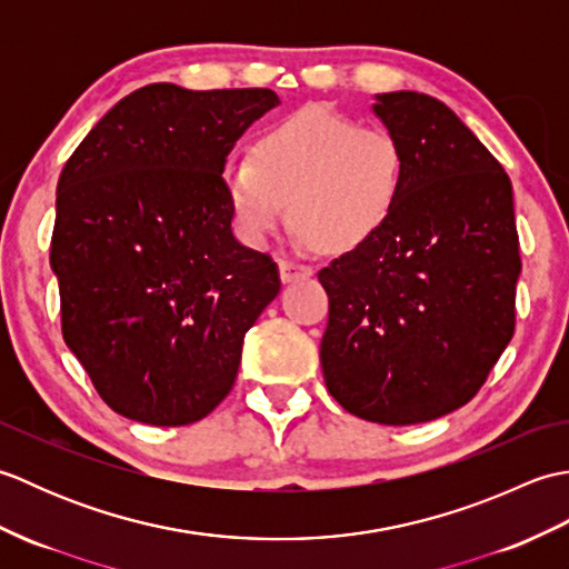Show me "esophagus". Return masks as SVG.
Returning a JSON list of instances; mask_svg holds the SVG:
<instances>
[{"label": "esophagus", "mask_w": 569, "mask_h": 569, "mask_svg": "<svg viewBox=\"0 0 569 569\" xmlns=\"http://www.w3.org/2000/svg\"><path fill=\"white\" fill-rule=\"evenodd\" d=\"M278 273H281L283 283H296V281H303V278H310L312 269L298 261H281L278 263Z\"/></svg>", "instance_id": "1"}]
</instances>
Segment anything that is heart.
Segmentation results:
<instances>
[{
	"label": "heart",
	"instance_id": "b5f03b06",
	"mask_svg": "<svg viewBox=\"0 0 569 569\" xmlns=\"http://www.w3.org/2000/svg\"><path fill=\"white\" fill-rule=\"evenodd\" d=\"M406 151L386 127H361L308 107L222 166V192L239 237L266 247L291 220L320 251L347 253L377 237L396 212Z\"/></svg>",
	"mask_w": 569,
	"mask_h": 569
}]
</instances>
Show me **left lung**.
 Instances as JSON below:
<instances>
[{"mask_svg": "<svg viewBox=\"0 0 569 569\" xmlns=\"http://www.w3.org/2000/svg\"><path fill=\"white\" fill-rule=\"evenodd\" d=\"M373 100L406 151L403 192L377 237L318 273L330 298L320 365L349 413L416 426L465 406L511 342L513 188L445 102L413 90Z\"/></svg>", "mask_w": 569, "mask_h": 569, "instance_id": "1", "label": "left lung"}]
</instances>
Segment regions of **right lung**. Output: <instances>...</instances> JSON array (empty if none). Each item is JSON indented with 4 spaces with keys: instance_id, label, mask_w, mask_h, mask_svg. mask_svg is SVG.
<instances>
[{
    "instance_id": "obj_1",
    "label": "right lung",
    "mask_w": 569,
    "mask_h": 569,
    "mask_svg": "<svg viewBox=\"0 0 569 569\" xmlns=\"http://www.w3.org/2000/svg\"><path fill=\"white\" fill-rule=\"evenodd\" d=\"M276 104L266 88L153 82L119 100L60 173L63 340L114 413L190 426L232 391L244 335L281 278L237 241L222 166Z\"/></svg>"
}]
</instances>
